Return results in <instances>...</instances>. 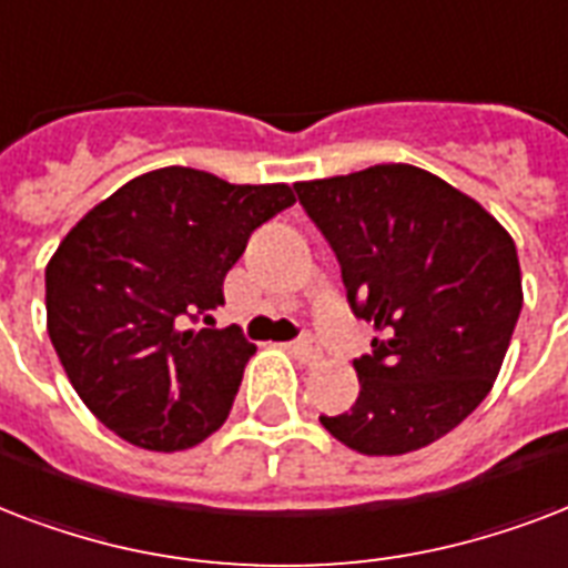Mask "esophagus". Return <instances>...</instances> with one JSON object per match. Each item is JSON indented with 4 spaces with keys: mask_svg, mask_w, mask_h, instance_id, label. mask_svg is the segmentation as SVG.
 I'll return each mask as SVG.
<instances>
[{
    "mask_svg": "<svg viewBox=\"0 0 568 568\" xmlns=\"http://www.w3.org/2000/svg\"><path fill=\"white\" fill-rule=\"evenodd\" d=\"M290 353L296 355L302 364L320 362V346H316L311 337H302V341H296V344H290Z\"/></svg>",
    "mask_w": 568,
    "mask_h": 568,
    "instance_id": "1",
    "label": "esophagus"
}]
</instances>
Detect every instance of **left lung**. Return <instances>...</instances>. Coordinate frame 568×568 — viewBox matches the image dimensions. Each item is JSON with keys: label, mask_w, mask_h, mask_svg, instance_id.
Segmentation results:
<instances>
[{"label": "left lung", "mask_w": 568, "mask_h": 568, "mask_svg": "<svg viewBox=\"0 0 568 568\" xmlns=\"http://www.w3.org/2000/svg\"><path fill=\"white\" fill-rule=\"evenodd\" d=\"M296 192L376 332L353 362L355 406L320 424L364 456L438 442L486 399L513 341L525 302L513 236L471 195L403 162Z\"/></svg>", "instance_id": "1"}]
</instances>
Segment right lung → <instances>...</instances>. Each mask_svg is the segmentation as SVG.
<instances>
[{
	"mask_svg": "<svg viewBox=\"0 0 568 568\" xmlns=\"http://www.w3.org/2000/svg\"><path fill=\"white\" fill-rule=\"evenodd\" d=\"M293 201L287 183L234 186L171 165L70 227L47 263V332L100 424L142 450L178 453L227 420L254 344L236 325L189 323H210L254 227Z\"/></svg>",
	"mask_w": 568,
	"mask_h": 568,
	"instance_id": "add662e5",
	"label": "right lung"
}]
</instances>
